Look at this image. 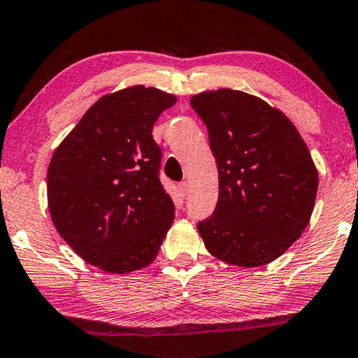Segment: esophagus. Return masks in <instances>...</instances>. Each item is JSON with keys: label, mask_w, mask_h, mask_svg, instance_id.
<instances>
[{"label": "esophagus", "mask_w": 358, "mask_h": 358, "mask_svg": "<svg viewBox=\"0 0 358 358\" xmlns=\"http://www.w3.org/2000/svg\"><path fill=\"white\" fill-rule=\"evenodd\" d=\"M179 192H180V196L186 197L189 194V184L187 182H180L179 184Z\"/></svg>", "instance_id": "obj_1"}]
</instances>
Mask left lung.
I'll return each mask as SVG.
<instances>
[{
    "instance_id": "obj_1",
    "label": "left lung",
    "mask_w": 358,
    "mask_h": 358,
    "mask_svg": "<svg viewBox=\"0 0 358 358\" xmlns=\"http://www.w3.org/2000/svg\"><path fill=\"white\" fill-rule=\"evenodd\" d=\"M191 106L209 131L219 201L197 224L206 249L239 267L271 264L310 222L319 172L306 141L280 109L249 92L204 91Z\"/></svg>"
}]
</instances>
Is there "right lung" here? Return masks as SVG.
Masks as SVG:
<instances>
[{"label":"right lung","instance_id":"obj_1","mask_svg":"<svg viewBox=\"0 0 358 358\" xmlns=\"http://www.w3.org/2000/svg\"><path fill=\"white\" fill-rule=\"evenodd\" d=\"M174 94L136 85L99 98L52 152L48 209L57 234L87 264L129 273L156 259L174 220L152 139Z\"/></svg>","mask_w":358,"mask_h":358}]
</instances>
